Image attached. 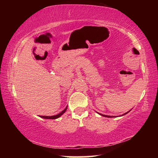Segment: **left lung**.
<instances>
[{
  "instance_id": "8db88e82",
  "label": "left lung",
  "mask_w": 158,
  "mask_h": 158,
  "mask_svg": "<svg viewBox=\"0 0 158 158\" xmlns=\"http://www.w3.org/2000/svg\"><path fill=\"white\" fill-rule=\"evenodd\" d=\"M129 111H127V113H125V114H123L122 116H123V115H125V114H127L128 112ZM100 114L101 116H105V117H107V118H112V117H114V116H106V115H104V114Z\"/></svg>"
}]
</instances>
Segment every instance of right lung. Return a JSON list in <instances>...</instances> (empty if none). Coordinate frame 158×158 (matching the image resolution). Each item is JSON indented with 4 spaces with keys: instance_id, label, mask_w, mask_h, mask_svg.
Returning <instances> with one entry per match:
<instances>
[{
    "instance_id": "add662e5",
    "label": "right lung",
    "mask_w": 158,
    "mask_h": 158,
    "mask_svg": "<svg viewBox=\"0 0 158 158\" xmlns=\"http://www.w3.org/2000/svg\"><path fill=\"white\" fill-rule=\"evenodd\" d=\"M67 109H68V106H66L65 109H64L63 111H62L57 115H54V116H40V117L41 118H46V119H56V118H59L61 115H63L64 113H65V111L67 110Z\"/></svg>"
}]
</instances>
